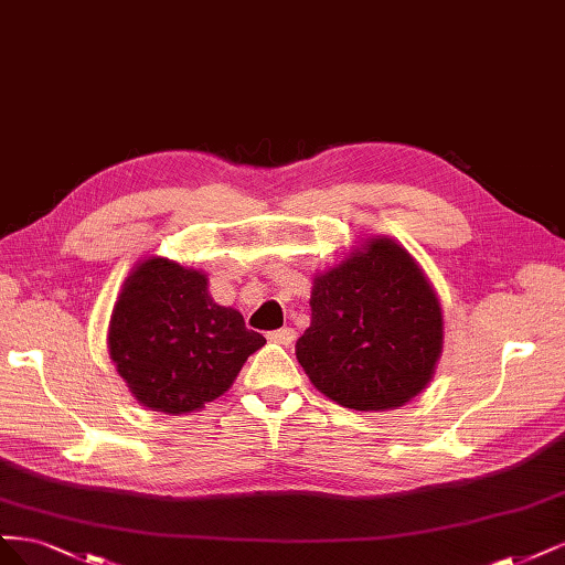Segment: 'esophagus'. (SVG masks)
<instances>
[{"label":"esophagus","mask_w":565,"mask_h":565,"mask_svg":"<svg viewBox=\"0 0 565 565\" xmlns=\"http://www.w3.org/2000/svg\"><path fill=\"white\" fill-rule=\"evenodd\" d=\"M267 338H269V342L290 344V342L296 340V331H294V329H279V331H275V333H269Z\"/></svg>","instance_id":"34e87169"}]
</instances>
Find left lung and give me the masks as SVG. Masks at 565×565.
Returning a JSON list of instances; mask_svg holds the SVG:
<instances>
[{"label": "left lung", "mask_w": 565, "mask_h": 565, "mask_svg": "<svg viewBox=\"0 0 565 565\" xmlns=\"http://www.w3.org/2000/svg\"><path fill=\"white\" fill-rule=\"evenodd\" d=\"M296 356L312 385L354 411L406 406L444 352V309L423 267L392 236H369L312 286Z\"/></svg>", "instance_id": "left-lung-1"}]
</instances>
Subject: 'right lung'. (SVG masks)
Returning <instances> with one entry per match:
<instances>
[{"label": "right lung", "mask_w": 565, "mask_h": 565, "mask_svg": "<svg viewBox=\"0 0 565 565\" xmlns=\"http://www.w3.org/2000/svg\"><path fill=\"white\" fill-rule=\"evenodd\" d=\"M265 338L242 312L217 305L209 277L150 256L124 279L107 350L119 377L145 408L188 415L223 396Z\"/></svg>", "instance_id": "obj_1"}]
</instances>
